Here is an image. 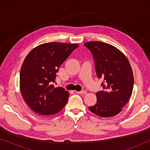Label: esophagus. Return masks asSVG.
Segmentation results:
<instances>
[{"label": "esophagus", "instance_id": "34e87169", "mask_svg": "<svg viewBox=\"0 0 150 150\" xmlns=\"http://www.w3.org/2000/svg\"><path fill=\"white\" fill-rule=\"evenodd\" d=\"M78 93H80V94H85L87 93V91L86 90H82V91H77Z\"/></svg>", "mask_w": 150, "mask_h": 150}]
</instances>
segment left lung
Returning <instances> with one entry per match:
<instances>
[{"label":"left lung","instance_id":"1","mask_svg":"<svg viewBox=\"0 0 150 150\" xmlns=\"http://www.w3.org/2000/svg\"><path fill=\"white\" fill-rule=\"evenodd\" d=\"M93 56L103 90L96 93L97 102L89 109L96 115L110 117L122 111L132 93L134 77L126 57L112 45L101 42L84 44Z\"/></svg>","mask_w":150,"mask_h":150}]
</instances>
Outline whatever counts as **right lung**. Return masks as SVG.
<instances>
[{"mask_svg":"<svg viewBox=\"0 0 150 150\" xmlns=\"http://www.w3.org/2000/svg\"><path fill=\"white\" fill-rule=\"evenodd\" d=\"M78 44L51 42L41 44L30 51L22 63L20 88L27 105L42 115L60 111L66 104L69 92L54 87L57 73Z\"/></svg>","mask_w":150,"mask_h":150,"instance_id":"add662e5","label":"right lung"}]
</instances>
